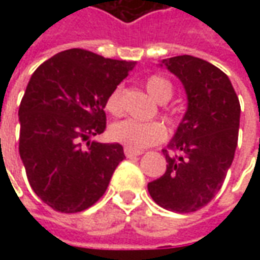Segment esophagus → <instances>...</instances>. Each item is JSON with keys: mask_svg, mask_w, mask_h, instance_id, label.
<instances>
[{"mask_svg": "<svg viewBox=\"0 0 260 260\" xmlns=\"http://www.w3.org/2000/svg\"><path fill=\"white\" fill-rule=\"evenodd\" d=\"M124 155L127 156V157H135V156L142 155V152H140V150H133V149L124 147Z\"/></svg>", "mask_w": 260, "mask_h": 260, "instance_id": "esophagus-1", "label": "esophagus"}]
</instances>
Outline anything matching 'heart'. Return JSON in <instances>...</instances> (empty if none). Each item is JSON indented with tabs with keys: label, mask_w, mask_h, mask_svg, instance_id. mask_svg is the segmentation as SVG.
Segmentation results:
<instances>
[{
	"label": "heart",
	"mask_w": 260,
	"mask_h": 260,
	"mask_svg": "<svg viewBox=\"0 0 260 260\" xmlns=\"http://www.w3.org/2000/svg\"><path fill=\"white\" fill-rule=\"evenodd\" d=\"M149 95L160 104L169 101L172 96V86L165 78L157 75L149 76L145 82ZM105 110L111 114H118L121 110L120 89L117 88L108 95ZM110 137L113 142L124 145L133 150H142L147 146L156 145L166 137V127L160 121H139L135 118H125L115 121L110 127Z\"/></svg>",
	"instance_id": "obj_1"
}]
</instances>
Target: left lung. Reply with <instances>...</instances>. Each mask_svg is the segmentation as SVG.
<instances>
[{
    "mask_svg": "<svg viewBox=\"0 0 260 260\" xmlns=\"http://www.w3.org/2000/svg\"><path fill=\"white\" fill-rule=\"evenodd\" d=\"M160 66L184 85L188 105L168 149L166 171L147 184L156 204L174 213H194L220 191L237 147L240 104L229 76L189 55L164 59Z\"/></svg>",
    "mask_w": 260,
    "mask_h": 260,
    "instance_id": "8db88e82",
    "label": "left lung"
}]
</instances>
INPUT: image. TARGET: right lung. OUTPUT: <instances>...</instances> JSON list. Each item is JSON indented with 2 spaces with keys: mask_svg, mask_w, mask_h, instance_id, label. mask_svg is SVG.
<instances>
[{
  "mask_svg": "<svg viewBox=\"0 0 260 260\" xmlns=\"http://www.w3.org/2000/svg\"><path fill=\"white\" fill-rule=\"evenodd\" d=\"M135 65L69 49L30 78L18 108V150L33 191L56 211L95 204L125 157L121 145L89 137L105 130V101Z\"/></svg>",
  "mask_w": 260,
  "mask_h": 260,
  "instance_id": "1",
  "label": "right lung"
}]
</instances>
